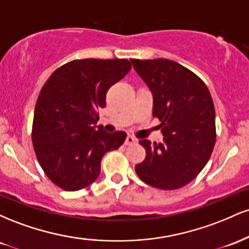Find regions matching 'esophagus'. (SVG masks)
<instances>
[{
    "instance_id": "1",
    "label": "esophagus",
    "mask_w": 249,
    "mask_h": 249,
    "mask_svg": "<svg viewBox=\"0 0 249 249\" xmlns=\"http://www.w3.org/2000/svg\"><path fill=\"white\" fill-rule=\"evenodd\" d=\"M137 142L136 138H133L132 136H127L126 139H125V145H132Z\"/></svg>"
}]
</instances>
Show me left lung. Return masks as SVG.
Returning a JSON list of instances; mask_svg holds the SVG:
<instances>
[{
    "mask_svg": "<svg viewBox=\"0 0 249 249\" xmlns=\"http://www.w3.org/2000/svg\"><path fill=\"white\" fill-rule=\"evenodd\" d=\"M153 97V117L164 142L141 139L146 158L136 166L142 181L160 190L191 182L207 164L215 144V110L205 83L170 59H131Z\"/></svg>",
    "mask_w": 249,
    "mask_h": 249,
    "instance_id": "left-lung-1",
    "label": "left lung"
}]
</instances>
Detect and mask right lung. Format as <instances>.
I'll use <instances>...</instances> for the list:
<instances>
[{"mask_svg": "<svg viewBox=\"0 0 249 249\" xmlns=\"http://www.w3.org/2000/svg\"><path fill=\"white\" fill-rule=\"evenodd\" d=\"M130 70L127 59H81L62 65L43 85L33 144L43 171L58 187L78 191L92 184L104 154L125 142L126 133H108L97 121L108 88Z\"/></svg>", "mask_w": 249, "mask_h": 249, "instance_id": "obj_1", "label": "right lung"}]
</instances>
